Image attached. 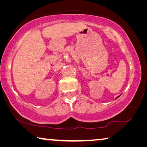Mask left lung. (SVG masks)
Segmentation results:
<instances>
[{
    "mask_svg": "<svg viewBox=\"0 0 147 147\" xmlns=\"http://www.w3.org/2000/svg\"><path fill=\"white\" fill-rule=\"evenodd\" d=\"M118 97H120V96H118V97H117V98H118Z\"/></svg>",
    "mask_w": 147,
    "mask_h": 147,
    "instance_id": "obj_1",
    "label": "left lung"
}]
</instances>
